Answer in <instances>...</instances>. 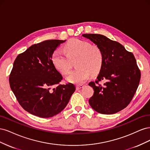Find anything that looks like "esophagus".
<instances>
[{"mask_svg": "<svg viewBox=\"0 0 150 150\" xmlns=\"http://www.w3.org/2000/svg\"><path fill=\"white\" fill-rule=\"evenodd\" d=\"M83 88V85H79V86H76V89L77 90H79V89H81V88Z\"/></svg>", "mask_w": 150, "mask_h": 150, "instance_id": "34e87169", "label": "esophagus"}]
</instances>
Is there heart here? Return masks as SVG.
Returning <instances> with one entry per match:
<instances>
[{"label": "heart", "mask_w": 150, "mask_h": 150, "mask_svg": "<svg viewBox=\"0 0 150 150\" xmlns=\"http://www.w3.org/2000/svg\"><path fill=\"white\" fill-rule=\"evenodd\" d=\"M66 54L59 49L52 53V62L62 74H67L71 67L70 60L78 57L77 69L71 71L66 77L70 83L81 84L87 80L91 72L95 74L100 71L103 62V55L98 47L90 42L78 39H72L64 46Z\"/></svg>", "instance_id": "b5f03b06"}]
</instances>
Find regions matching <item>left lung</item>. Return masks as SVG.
Returning <instances> with one entry per match:
<instances>
[{
  "mask_svg": "<svg viewBox=\"0 0 150 150\" xmlns=\"http://www.w3.org/2000/svg\"><path fill=\"white\" fill-rule=\"evenodd\" d=\"M84 38L95 44L103 53V62L95 82L89 85L94 94L89 103L94 110L104 115H112L128 105L137 91L141 72L133 53L123 46L96 34H84ZM104 84L99 85V81Z\"/></svg>",
  "mask_w": 150,
  "mask_h": 150,
  "instance_id": "1",
  "label": "left lung"
}]
</instances>
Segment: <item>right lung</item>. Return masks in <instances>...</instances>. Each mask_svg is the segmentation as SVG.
I'll return each mask as SVG.
<instances>
[{
  "label": "right lung",
  "instance_id": "1",
  "mask_svg": "<svg viewBox=\"0 0 150 150\" xmlns=\"http://www.w3.org/2000/svg\"><path fill=\"white\" fill-rule=\"evenodd\" d=\"M66 40H47L34 44L13 62L11 88L20 105L32 115L40 117L57 115L75 91L73 84H59L62 76L52 62L53 52Z\"/></svg>",
  "mask_w": 150,
  "mask_h": 150
}]
</instances>
